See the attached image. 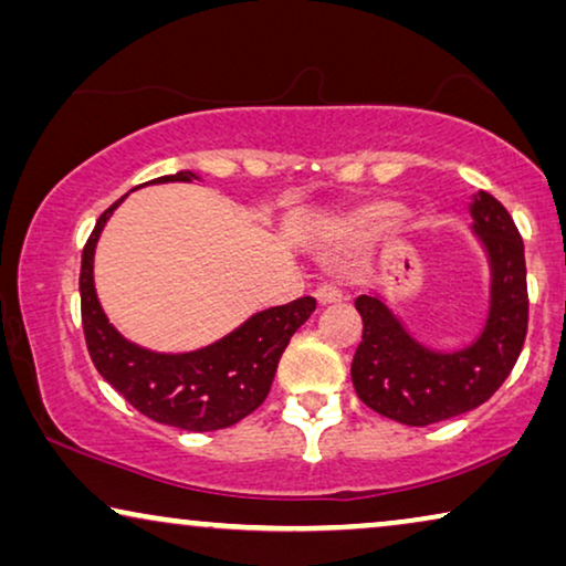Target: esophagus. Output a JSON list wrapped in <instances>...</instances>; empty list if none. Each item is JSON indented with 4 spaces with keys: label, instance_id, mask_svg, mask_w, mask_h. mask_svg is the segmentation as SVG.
Returning <instances> with one entry per match:
<instances>
[{
    "label": "esophagus",
    "instance_id": "obj_1",
    "mask_svg": "<svg viewBox=\"0 0 566 566\" xmlns=\"http://www.w3.org/2000/svg\"><path fill=\"white\" fill-rule=\"evenodd\" d=\"M314 296L319 306H332V304H339V301H343V291H339L337 285H319Z\"/></svg>",
    "mask_w": 566,
    "mask_h": 566
}]
</instances>
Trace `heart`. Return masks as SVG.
I'll list each match as a JSON object with an SVG mask.
<instances>
[{
	"mask_svg": "<svg viewBox=\"0 0 566 566\" xmlns=\"http://www.w3.org/2000/svg\"><path fill=\"white\" fill-rule=\"evenodd\" d=\"M401 208L397 203H376L363 211L355 223L358 227H386V223H391L394 219H399Z\"/></svg>",
	"mask_w": 566,
	"mask_h": 566,
	"instance_id": "obj_1",
	"label": "heart"
}]
</instances>
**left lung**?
<instances>
[{"label": "left lung", "instance_id": "1", "mask_svg": "<svg viewBox=\"0 0 566 566\" xmlns=\"http://www.w3.org/2000/svg\"><path fill=\"white\" fill-rule=\"evenodd\" d=\"M471 231L490 262V308L474 343L443 353L422 345L381 293L355 298L363 339L353 358V386L363 405L412 428L476 409L500 389L528 332L523 239L507 208L490 192L471 198Z\"/></svg>", "mask_w": 566, "mask_h": 566}]
</instances>
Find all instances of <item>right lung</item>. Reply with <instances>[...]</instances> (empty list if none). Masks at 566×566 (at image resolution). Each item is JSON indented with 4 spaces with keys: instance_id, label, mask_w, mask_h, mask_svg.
Wrapping results in <instances>:
<instances>
[{
    "instance_id": "right-lung-1",
    "label": "right lung",
    "mask_w": 566,
    "mask_h": 566,
    "mask_svg": "<svg viewBox=\"0 0 566 566\" xmlns=\"http://www.w3.org/2000/svg\"><path fill=\"white\" fill-rule=\"evenodd\" d=\"M196 172L157 177L151 182H192ZM126 196L99 216L82 252V327L99 376L154 422L190 432L237 424L265 401L277 360L293 332L316 308L312 296L252 314L234 332L190 353H157L130 343L113 327L95 291V247L107 219Z\"/></svg>"
}]
</instances>
